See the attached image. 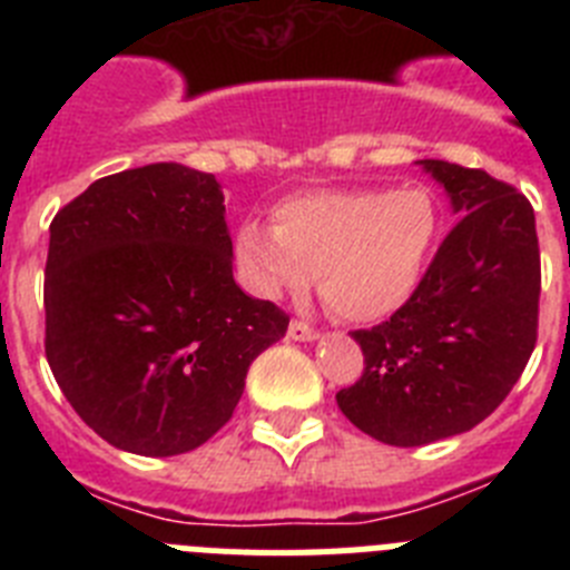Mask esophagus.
Segmentation results:
<instances>
[{"mask_svg":"<svg viewBox=\"0 0 570 570\" xmlns=\"http://www.w3.org/2000/svg\"><path fill=\"white\" fill-rule=\"evenodd\" d=\"M288 336H291V340L311 342V340H316V336H320V331H316L314 325H308V322L291 320V325H288Z\"/></svg>","mask_w":570,"mask_h":570,"instance_id":"obj_1","label":"esophagus"}]
</instances>
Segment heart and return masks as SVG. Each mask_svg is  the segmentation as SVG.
<instances>
[{"mask_svg":"<svg viewBox=\"0 0 570 570\" xmlns=\"http://www.w3.org/2000/svg\"><path fill=\"white\" fill-rule=\"evenodd\" d=\"M436 236L425 188H325L288 196L274 225L248 219L236 234L242 268L265 296L320 294L347 322H380L420 288Z\"/></svg>","mask_w":570,"mask_h":570,"instance_id":"heart-1","label":"heart"}]
</instances>
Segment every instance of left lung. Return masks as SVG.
Listing matches in <instances>:
<instances>
[{
  "label": "left lung",
  "mask_w": 570,
  "mask_h": 570,
  "mask_svg": "<svg viewBox=\"0 0 570 570\" xmlns=\"http://www.w3.org/2000/svg\"><path fill=\"white\" fill-rule=\"evenodd\" d=\"M460 223L414 296L354 331L365 371L336 394L374 440L416 448L471 431L525 371L540 328V239L528 196L482 168L425 159Z\"/></svg>",
  "instance_id": "left-lung-1"
}]
</instances>
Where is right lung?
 Returning a JSON list of instances; mask_svg holds the SVG:
<instances>
[{"mask_svg":"<svg viewBox=\"0 0 570 570\" xmlns=\"http://www.w3.org/2000/svg\"><path fill=\"white\" fill-rule=\"evenodd\" d=\"M230 256L214 174L176 163L102 176L53 216L45 356L105 442L174 456L234 416L291 316L242 294Z\"/></svg>","mask_w":570,"mask_h":570,"instance_id":"obj_1","label":"right lung"}]
</instances>
